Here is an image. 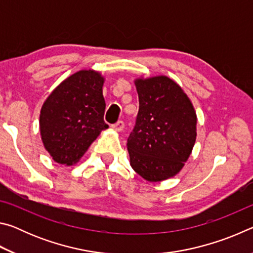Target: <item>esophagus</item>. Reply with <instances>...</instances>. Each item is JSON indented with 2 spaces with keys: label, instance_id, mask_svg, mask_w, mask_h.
Wrapping results in <instances>:
<instances>
[{
  "label": "esophagus",
  "instance_id": "1",
  "mask_svg": "<svg viewBox=\"0 0 253 253\" xmlns=\"http://www.w3.org/2000/svg\"><path fill=\"white\" fill-rule=\"evenodd\" d=\"M124 127H125V124H124V122H122V121L117 122L116 124H115V125L111 126V128H113V129L116 130V131H123Z\"/></svg>",
  "mask_w": 253,
  "mask_h": 253
}]
</instances>
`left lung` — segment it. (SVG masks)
Here are the masks:
<instances>
[{"instance_id":"left-lung-1","label":"left lung","mask_w":253,"mask_h":253,"mask_svg":"<svg viewBox=\"0 0 253 253\" xmlns=\"http://www.w3.org/2000/svg\"><path fill=\"white\" fill-rule=\"evenodd\" d=\"M139 110L127 142L130 166L148 182L181 172L196 140L195 109L181 85L168 76L134 80Z\"/></svg>"}]
</instances>
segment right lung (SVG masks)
<instances>
[{"mask_svg": "<svg viewBox=\"0 0 253 253\" xmlns=\"http://www.w3.org/2000/svg\"><path fill=\"white\" fill-rule=\"evenodd\" d=\"M105 77L83 69L68 77L44 100L40 111V135L52 160L66 166L77 164L102 130Z\"/></svg>", "mask_w": 253, "mask_h": 253, "instance_id": "obj_1", "label": "right lung"}]
</instances>
